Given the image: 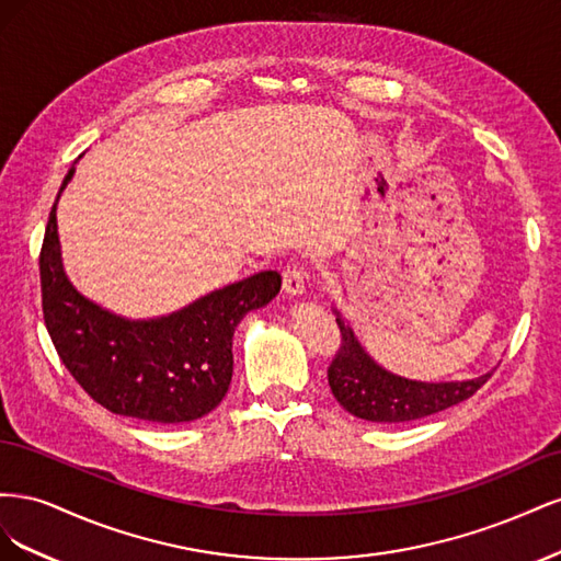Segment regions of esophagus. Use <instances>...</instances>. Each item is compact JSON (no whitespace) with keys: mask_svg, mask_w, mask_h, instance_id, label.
I'll return each mask as SVG.
<instances>
[{"mask_svg":"<svg viewBox=\"0 0 561 561\" xmlns=\"http://www.w3.org/2000/svg\"><path fill=\"white\" fill-rule=\"evenodd\" d=\"M283 290L290 297H299L307 290V274L299 266H290L283 274Z\"/></svg>","mask_w":561,"mask_h":561,"instance_id":"34e87169","label":"esophagus"}]
</instances>
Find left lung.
Segmentation results:
<instances>
[{"label":"left lung","instance_id":"8db88e82","mask_svg":"<svg viewBox=\"0 0 561 561\" xmlns=\"http://www.w3.org/2000/svg\"><path fill=\"white\" fill-rule=\"evenodd\" d=\"M336 313L342 346L328 369L336 402L353 416L375 423H404L431 416L468 400L486 383L491 371L463 381H414L383 369L355 336L353 328Z\"/></svg>","mask_w":561,"mask_h":561}]
</instances>
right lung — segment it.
<instances>
[{
	"label": "right lung",
	"mask_w": 561,
	"mask_h": 561,
	"mask_svg": "<svg viewBox=\"0 0 561 561\" xmlns=\"http://www.w3.org/2000/svg\"><path fill=\"white\" fill-rule=\"evenodd\" d=\"M39 254L44 322L62 365L87 393L118 416L184 423L213 412L231 383L239 322L280 293L278 271H260L159 318L130 320L83 297L60 257L56 208Z\"/></svg>",
	"instance_id": "right-lung-1"
}]
</instances>
